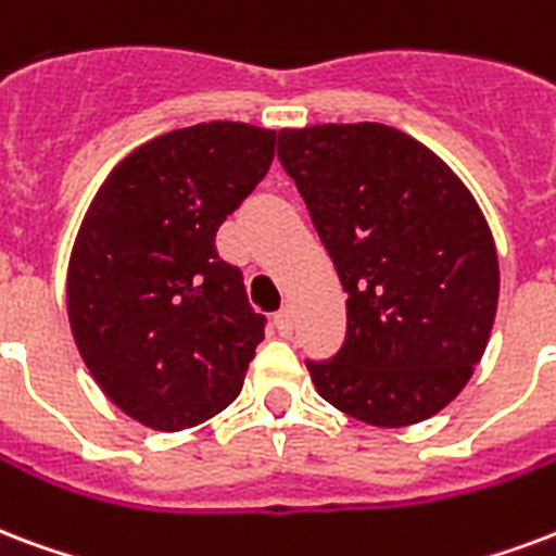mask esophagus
<instances>
[{"instance_id":"34e87169","label":"esophagus","mask_w":556,"mask_h":556,"mask_svg":"<svg viewBox=\"0 0 556 556\" xmlns=\"http://www.w3.org/2000/svg\"><path fill=\"white\" fill-rule=\"evenodd\" d=\"M274 324H277L279 334H291V329H294V315H291V308H282V312L274 317Z\"/></svg>"}]
</instances>
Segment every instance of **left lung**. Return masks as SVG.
Returning <instances> with one entry per match:
<instances>
[{
    "instance_id": "8db88e82",
    "label": "left lung",
    "mask_w": 556,
    "mask_h": 556,
    "mask_svg": "<svg viewBox=\"0 0 556 556\" xmlns=\"http://www.w3.org/2000/svg\"><path fill=\"white\" fill-rule=\"evenodd\" d=\"M346 296V341L306 362L329 405L379 429L434 417L464 391L498 306L493 230L469 186L379 122L279 130Z\"/></svg>"
}]
</instances>
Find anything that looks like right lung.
Listing matches in <instances>:
<instances>
[{"instance_id":"obj_1","label":"right lung","mask_w":556,"mask_h":556,"mask_svg":"<svg viewBox=\"0 0 556 556\" xmlns=\"http://www.w3.org/2000/svg\"><path fill=\"white\" fill-rule=\"evenodd\" d=\"M277 130L203 122L104 177L66 270L75 346L101 393L154 431L194 429L244 384L265 338L215 232L274 163Z\"/></svg>"}]
</instances>
